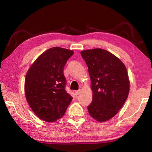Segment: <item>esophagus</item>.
<instances>
[{"label": "esophagus", "instance_id": "1", "mask_svg": "<svg viewBox=\"0 0 152 152\" xmlns=\"http://www.w3.org/2000/svg\"><path fill=\"white\" fill-rule=\"evenodd\" d=\"M80 92H81V91H80V90H78V91H75V94H76V95H80Z\"/></svg>", "mask_w": 152, "mask_h": 152}]
</instances>
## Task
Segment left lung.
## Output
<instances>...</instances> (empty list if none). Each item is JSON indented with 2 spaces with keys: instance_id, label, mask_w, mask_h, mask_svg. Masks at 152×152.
<instances>
[{
  "instance_id": "1",
  "label": "left lung",
  "mask_w": 152,
  "mask_h": 152,
  "mask_svg": "<svg viewBox=\"0 0 152 152\" xmlns=\"http://www.w3.org/2000/svg\"><path fill=\"white\" fill-rule=\"evenodd\" d=\"M80 53L88 67L93 94L88 112L98 121L109 120L118 114L129 92L126 67L105 50L96 48Z\"/></svg>"
}]
</instances>
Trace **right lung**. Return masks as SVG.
Segmentation results:
<instances>
[{
	"mask_svg": "<svg viewBox=\"0 0 152 152\" xmlns=\"http://www.w3.org/2000/svg\"><path fill=\"white\" fill-rule=\"evenodd\" d=\"M74 51L50 48L38 57L27 73L25 93L30 107L40 119L53 122L62 118L72 96L66 91L63 70Z\"/></svg>",
	"mask_w": 152,
	"mask_h": 152,
	"instance_id": "1",
	"label": "right lung"
}]
</instances>
